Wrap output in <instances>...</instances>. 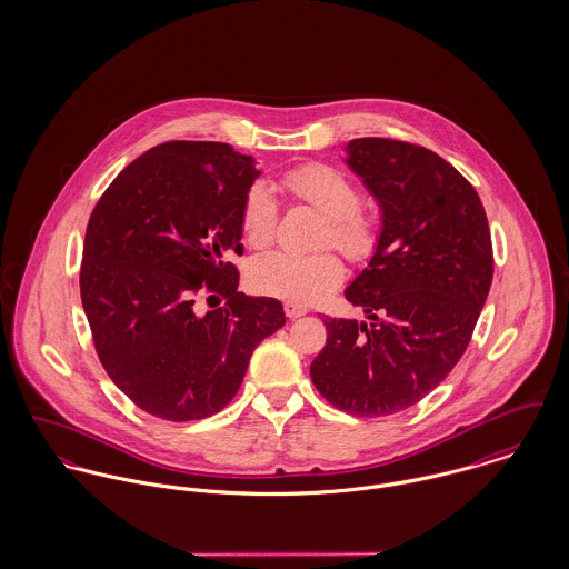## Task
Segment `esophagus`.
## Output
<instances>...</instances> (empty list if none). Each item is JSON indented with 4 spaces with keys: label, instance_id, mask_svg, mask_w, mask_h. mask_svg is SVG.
Here are the masks:
<instances>
[{
    "label": "esophagus",
    "instance_id": "1",
    "mask_svg": "<svg viewBox=\"0 0 569 569\" xmlns=\"http://www.w3.org/2000/svg\"><path fill=\"white\" fill-rule=\"evenodd\" d=\"M284 313H287V318H289V320H298V318L307 316V313H309V309H305V307H300V305H291V302H287V305H284Z\"/></svg>",
    "mask_w": 569,
    "mask_h": 569
}]
</instances>
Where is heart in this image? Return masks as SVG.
Returning <instances> with one entry per match:
<instances>
[{"instance_id": "1", "label": "heart", "mask_w": 569, "mask_h": 569, "mask_svg": "<svg viewBox=\"0 0 569 569\" xmlns=\"http://www.w3.org/2000/svg\"><path fill=\"white\" fill-rule=\"evenodd\" d=\"M293 201L326 217L322 244H335L348 260L370 262L383 243L386 217L372 201H361V188L341 168L305 163L280 179ZM278 228V206L264 183H253L244 194L241 230L244 243L260 249L271 243ZM343 280V262L335 251L298 256L269 251L247 267V282L256 293L291 305H311L326 298Z\"/></svg>"}]
</instances>
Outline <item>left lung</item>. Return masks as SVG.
I'll list each match as a JSON object with an SVG mask.
<instances>
[{
    "label": "left lung",
    "instance_id": "8db88e82",
    "mask_svg": "<svg viewBox=\"0 0 569 569\" xmlns=\"http://www.w3.org/2000/svg\"><path fill=\"white\" fill-rule=\"evenodd\" d=\"M346 163L377 197L386 232L346 289L370 325L326 320L311 379L341 411L390 416L436 390L465 355L492 280L490 230L476 188L425 147L359 138Z\"/></svg>",
    "mask_w": 569,
    "mask_h": 569
}]
</instances>
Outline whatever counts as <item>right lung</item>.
Returning <instances> with one entry per match:
<instances>
[{
    "instance_id": "1",
    "label": "right lung",
    "mask_w": 569,
    "mask_h": 569,
    "mask_svg": "<svg viewBox=\"0 0 569 569\" xmlns=\"http://www.w3.org/2000/svg\"><path fill=\"white\" fill-rule=\"evenodd\" d=\"M258 170L221 142L174 140L129 163L91 210L81 300L109 379L147 413L183 422L228 406L282 305L239 291L241 210ZM227 305L199 317L197 297Z\"/></svg>"
}]
</instances>
